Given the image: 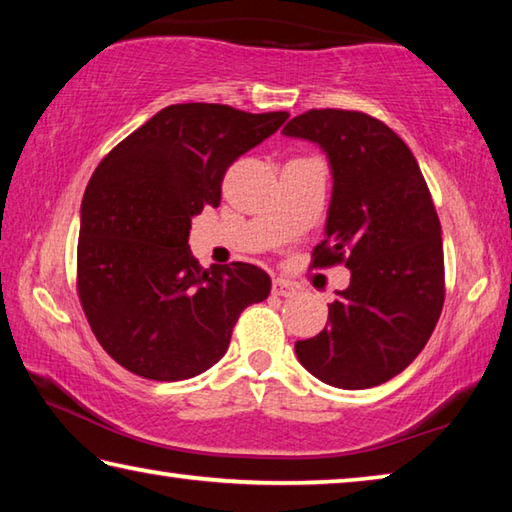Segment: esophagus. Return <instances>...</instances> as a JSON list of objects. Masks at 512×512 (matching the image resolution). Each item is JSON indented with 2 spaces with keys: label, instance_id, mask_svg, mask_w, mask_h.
<instances>
[{
  "label": "esophagus",
  "instance_id": "obj_1",
  "mask_svg": "<svg viewBox=\"0 0 512 512\" xmlns=\"http://www.w3.org/2000/svg\"><path fill=\"white\" fill-rule=\"evenodd\" d=\"M273 293H275V296H282V298H291V296H296V287H293L289 280L275 277V280H273Z\"/></svg>",
  "mask_w": 512,
  "mask_h": 512
}]
</instances>
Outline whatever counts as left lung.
Here are the masks:
<instances>
[{
  "instance_id": "left-lung-1",
  "label": "left lung",
  "mask_w": 512,
  "mask_h": 512,
  "mask_svg": "<svg viewBox=\"0 0 512 512\" xmlns=\"http://www.w3.org/2000/svg\"><path fill=\"white\" fill-rule=\"evenodd\" d=\"M282 133L316 142L332 164L325 239L311 266L352 271L329 302L327 327L298 341L296 354L329 386H379L418 357L443 311V239L429 187L402 137L366 112L307 110Z\"/></svg>"
}]
</instances>
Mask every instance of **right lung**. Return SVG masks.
Instances as JSON below:
<instances>
[{"label":"right lung","mask_w":512,"mask_h":512,"mask_svg":"<svg viewBox=\"0 0 512 512\" xmlns=\"http://www.w3.org/2000/svg\"><path fill=\"white\" fill-rule=\"evenodd\" d=\"M289 112L176 103L121 140L94 169L81 205L76 291L94 336L119 366L180 381L212 368L271 277L246 262L201 268L192 216L219 207L232 162Z\"/></svg>","instance_id":"1"}]
</instances>
